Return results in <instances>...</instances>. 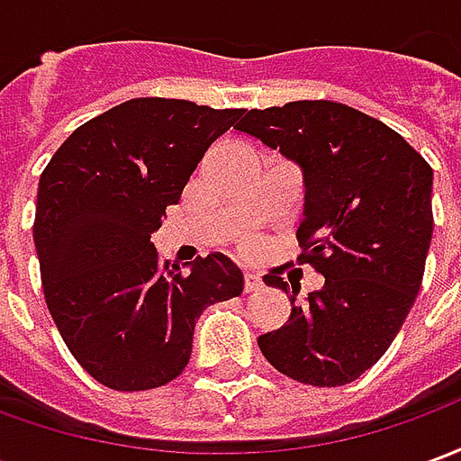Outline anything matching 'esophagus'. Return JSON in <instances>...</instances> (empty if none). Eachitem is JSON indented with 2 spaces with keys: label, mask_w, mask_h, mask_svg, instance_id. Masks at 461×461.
Here are the masks:
<instances>
[{
  "label": "esophagus",
  "mask_w": 461,
  "mask_h": 461,
  "mask_svg": "<svg viewBox=\"0 0 461 461\" xmlns=\"http://www.w3.org/2000/svg\"><path fill=\"white\" fill-rule=\"evenodd\" d=\"M261 289V276L259 274H254V271H247L244 274V291L251 294V291H259Z\"/></svg>",
  "instance_id": "1"
}]
</instances>
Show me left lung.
I'll list each match as a JSON object with an SVG mask.
<instances>
[{"label":"left lung","mask_w":461,"mask_h":461,"mask_svg":"<svg viewBox=\"0 0 461 461\" xmlns=\"http://www.w3.org/2000/svg\"><path fill=\"white\" fill-rule=\"evenodd\" d=\"M237 131L279 150L303 175V261L326 276L299 286L264 276L291 301L279 330L259 336L284 375L319 387L353 383L375 366L415 303L432 241V167L385 122L333 101L249 111Z\"/></svg>","instance_id":"obj_1"}]
</instances>
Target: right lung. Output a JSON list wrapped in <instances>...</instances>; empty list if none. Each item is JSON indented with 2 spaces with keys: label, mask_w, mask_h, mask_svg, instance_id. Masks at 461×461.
I'll return each mask as SVG.
<instances>
[{
  "label": "right lung",
  "mask_w": 461,
  "mask_h": 461,
  "mask_svg": "<svg viewBox=\"0 0 461 461\" xmlns=\"http://www.w3.org/2000/svg\"><path fill=\"white\" fill-rule=\"evenodd\" d=\"M244 111L132 98L76 128L39 180L34 244L46 306L98 383L122 393L180 375L200 313L244 289L224 254L160 264L150 234L212 142Z\"/></svg>",
  "instance_id": "add662e5"
}]
</instances>
